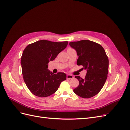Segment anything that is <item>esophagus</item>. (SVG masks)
I'll use <instances>...</instances> for the list:
<instances>
[{
	"instance_id": "1",
	"label": "esophagus",
	"mask_w": 130,
	"mask_h": 130,
	"mask_svg": "<svg viewBox=\"0 0 130 130\" xmlns=\"http://www.w3.org/2000/svg\"><path fill=\"white\" fill-rule=\"evenodd\" d=\"M73 77L74 76L72 75H67V79H71V78H73Z\"/></svg>"
}]
</instances>
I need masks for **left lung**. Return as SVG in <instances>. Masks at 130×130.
Here are the masks:
<instances>
[{
  "label": "left lung",
  "mask_w": 130,
  "mask_h": 130,
  "mask_svg": "<svg viewBox=\"0 0 130 130\" xmlns=\"http://www.w3.org/2000/svg\"><path fill=\"white\" fill-rule=\"evenodd\" d=\"M75 49L78 58V66L87 69L85 78L75 76L79 85L74 89L76 95L83 98H90L96 95L103 87L108 73V58L103 47L89 40H81L69 43Z\"/></svg>",
  "instance_id": "8db88e82"
}]
</instances>
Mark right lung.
I'll return each mask as SVG.
<instances>
[{
    "label": "right lung",
    "mask_w": 130,
    "mask_h": 130,
    "mask_svg": "<svg viewBox=\"0 0 130 130\" xmlns=\"http://www.w3.org/2000/svg\"><path fill=\"white\" fill-rule=\"evenodd\" d=\"M68 43L40 40L29 44L23 51L21 62L23 79L35 95L44 98L52 95L66 79L64 73L50 72L48 63L55 60Z\"/></svg>",
    "instance_id": "obj_1"
}]
</instances>
